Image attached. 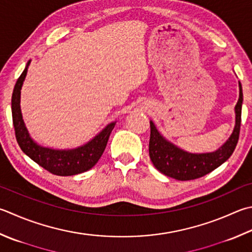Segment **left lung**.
<instances>
[{
  "label": "left lung",
  "mask_w": 252,
  "mask_h": 252,
  "mask_svg": "<svg viewBox=\"0 0 252 252\" xmlns=\"http://www.w3.org/2000/svg\"><path fill=\"white\" fill-rule=\"evenodd\" d=\"M239 84V98L235 106V127L229 138L220 148L212 153L192 154L165 139L150 121L149 156L157 170L167 177L180 181L201 178L212 172L229 159L239 139L241 107H243V87Z\"/></svg>",
  "instance_id": "obj_1"
}]
</instances>
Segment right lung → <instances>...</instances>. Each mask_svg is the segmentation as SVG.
I'll list each match as a JSON object with an SVG mask.
<instances>
[{
    "mask_svg": "<svg viewBox=\"0 0 252 252\" xmlns=\"http://www.w3.org/2000/svg\"><path fill=\"white\" fill-rule=\"evenodd\" d=\"M28 61L21 77L17 79L12 95V116L16 140L23 153L52 174L68 177L85 172L96 164L103 155L116 122L110 123L83 146L73 149H52L42 147L32 138L25 126L21 111V90L26 78Z\"/></svg>",
    "mask_w": 252,
    "mask_h": 252,
    "instance_id": "add662e5",
    "label": "right lung"
}]
</instances>
